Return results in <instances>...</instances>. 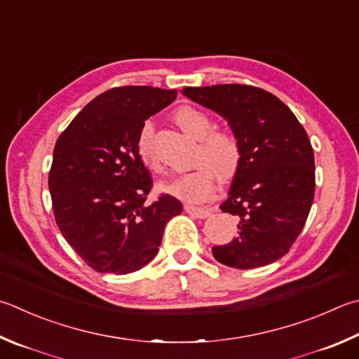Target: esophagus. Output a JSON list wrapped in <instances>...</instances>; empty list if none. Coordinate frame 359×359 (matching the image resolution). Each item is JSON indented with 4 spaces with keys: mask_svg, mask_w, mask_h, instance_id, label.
Masks as SVG:
<instances>
[{
    "mask_svg": "<svg viewBox=\"0 0 359 359\" xmlns=\"http://www.w3.org/2000/svg\"><path fill=\"white\" fill-rule=\"evenodd\" d=\"M185 212L191 215L194 218H208L212 213V208H204V207H194V205H185Z\"/></svg>",
    "mask_w": 359,
    "mask_h": 359,
    "instance_id": "obj_1",
    "label": "esophagus"
}]
</instances>
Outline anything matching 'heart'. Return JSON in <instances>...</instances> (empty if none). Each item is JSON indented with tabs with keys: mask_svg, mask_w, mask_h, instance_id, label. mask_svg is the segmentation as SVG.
<instances>
[{
	"mask_svg": "<svg viewBox=\"0 0 359 359\" xmlns=\"http://www.w3.org/2000/svg\"><path fill=\"white\" fill-rule=\"evenodd\" d=\"M174 121L188 136L198 140V147L193 154V166L196 168L161 182L160 188L184 201L202 202L212 196L215 175L219 180H229L237 174L243 157L242 142L231 128L215 127L217 123L213 117L196 107L184 105L177 108ZM152 138L154 123L146 121L136 138V151L147 168L158 171L160 165L152 151Z\"/></svg>",
	"mask_w": 359,
	"mask_h": 359,
	"instance_id": "b5f03b06",
	"label": "heart"
}]
</instances>
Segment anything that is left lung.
I'll return each mask as SVG.
<instances>
[{"mask_svg": "<svg viewBox=\"0 0 359 359\" xmlns=\"http://www.w3.org/2000/svg\"><path fill=\"white\" fill-rule=\"evenodd\" d=\"M182 93L227 119L243 149L229 196L219 207L238 218V236L213 246L215 259L240 270L276 262L299 236L314 201V151L308 133L276 95L250 84Z\"/></svg>", "mask_w": 359, "mask_h": 359, "instance_id": "left-lung-1", "label": "left lung"}]
</instances>
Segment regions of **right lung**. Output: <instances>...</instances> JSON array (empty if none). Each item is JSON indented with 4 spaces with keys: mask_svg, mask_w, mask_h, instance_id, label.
Instances as JSON below:
<instances>
[{
    "mask_svg": "<svg viewBox=\"0 0 359 359\" xmlns=\"http://www.w3.org/2000/svg\"><path fill=\"white\" fill-rule=\"evenodd\" d=\"M175 89L119 86L89 102L56 141L48 188L56 224L90 269L127 275L157 256L182 202H147L152 177L136 151L149 116L172 103Z\"/></svg>",
    "mask_w": 359,
    "mask_h": 359,
    "instance_id": "obj_1",
    "label": "right lung"
}]
</instances>
